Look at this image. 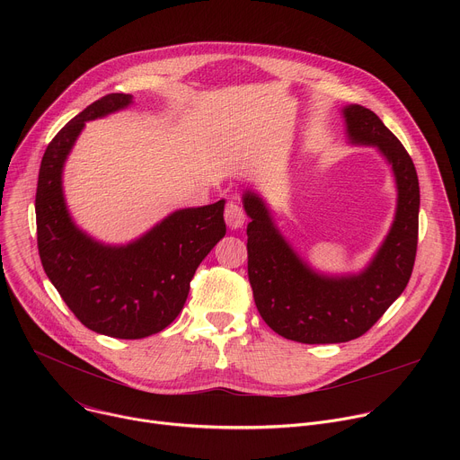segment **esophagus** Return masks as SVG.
Instances as JSON below:
<instances>
[{
    "label": "esophagus",
    "instance_id": "34e87169",
    "mask_svg": "<svg viewBox=\"0 0 460 460\" xmlns=\"http://www.w3.org/2000/svg\"><path fill=\"white\" fill-rule=\"evenodd\" d=\"M224 218H226V224L231 227V229H240L245 222V213L243 209L234 204V202H229L226 206V211H224Z\"/></svg>",
    "mask_w": 460,
    "mask_h": 460
}]
</instances>
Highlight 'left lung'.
<instances>
[{
  "label": "left lung",
  "mask_w": 460,
  "mask_h": 460,
  "mask_svg": "<svg viewBox=\"0 0 460 460\" xmlns=\"http://www.w3.org/2000/svg\"><path fill=\"white\" fill-rule=\"evenodd\" d=\"M348 138L375 146L397 181V213L369 266L358 275L313 271L284 240L264 200L243 194L247 275L256 309L275 333L302 344H339L362 337L406 289L417 254L419 178L411 156L382 119L362 105L344 107Z\"/></svg>",
  "instance_id": "8db88e82"
}]
</instances>
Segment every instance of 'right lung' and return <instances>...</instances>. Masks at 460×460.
Returning <instances> with one entry per match:
<instances>
[{
    "instance_id": "add662e5",
    "label": "right lung",
    "mask_w": 460,
    "mask_h": 460,
    "mask_svg": "<svg viewBox=\"0 0 460 460\" xmlns=\"http://www.w3.org/2000/svg\"><path fill=\"white\" fill-rule=\"evenodd\" d=\"M133 103L107 94L75 116L47 146L36 189L41 266L63 302L89 330L112 339H146L178 316L196 268L226 236L220 200L180 209L127 245L93 240L65 206L61 172L85 121Z\"/></svg>"
}]
</instances>
